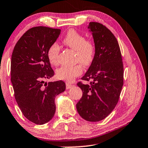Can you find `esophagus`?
Instances as JSON below:
<instances>
[{"label":"esophagus","instance_id":"34e87169","mask_svg":"<svg viewBox=\"0 0 148 148\" xmlns=\"http://www.w3.org/2000/svg\"><path fill=\"white\" fill-rule=\"evenodd\" d=\"M72 86H73V85H72V84H70V83H68V82H66V89L70 88Z\"/></svg>","mask_w":148,"mask_h":148}]
</instances>
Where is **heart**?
Listing matches in <instances>:
<instances>
[{
  "instance_id": "1",
  "label": "heart",
  "mask_w": 148,
  "mask_h": 148,
  "mask_svg": "<svg viewBox=\"0 0 148 148\" xmlns=\"http://www.w3.org/2000/svg\"><path fill=\"white\" fill-rule=\"evenodd\" d=\"M63 43L76 51V62H80L84 66H89L92 64L97 52V45L94 40L85 39L84 35L74 29H70L64 37ZM59 53L60 47L58 43H53L49 45L47 51V57L51 65L56 66L58 64ZM81 64L62 66L57 70L56 76L60 80H74L82 73L83 68Z\"/></svg>"
}]
</instances>
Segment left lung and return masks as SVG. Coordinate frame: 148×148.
<instances>
[{"instance_id":"obj_1","label":"left lung","mask_w":148,"mask_h":148,"mask_svg":"<svg viewBox=\"0 0 148 148\" xmlns=\"http://www.w3.org/2000/svg\"><path fill=\"white\" fill-rule=\"evenodd\" d=\"M97 45L94 61L82 80L78 82L82 97L76 104L77 111L88 121H99L115 109L123 85V64L118 41L111 31L103 24L90 22Z\"/></svg>"}]
</instances>
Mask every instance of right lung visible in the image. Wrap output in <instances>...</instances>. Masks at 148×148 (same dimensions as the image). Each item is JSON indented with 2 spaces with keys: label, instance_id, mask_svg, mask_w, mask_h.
Returning <instances> with one entry per match:
<instances>
[{
  "label": "right lung",
  "instance_id": "add662e5",
  "mask_svg": "<svg viewBox=\"0 0 148 148\" xmlns=\"http://www.w3.org/2000/svg\"><path fill=\"white\" fill-rule=\"evenodd\" d=\"M60 32V29L43 26L31 28L18 39L12 53L11 79L14 98L23 115L37 125L53 118L56 96L66 89L62 80L44 82L54 75L47 51Z\"/></svg>",
  "mask_w": 148,
  "mask_h": 148
}]
</instances>
